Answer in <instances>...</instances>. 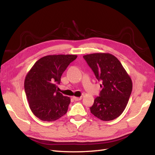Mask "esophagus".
Instances as JSON below:
<instances>
[{
	"label": "esophagus",
	"mask_w": 155,
	"mask_h": 155,
	"mask_svg": "<svg viewBox=\"0 0 155 155\" xmlns=\"http://www.w3.org/2000/svg\"><path fill=\"white\" fill-rule=\"evenodd\" d=\"M73 99L76 101H81L82 99V97H73Z\"/></svg>",
	"instance_id": "obj_1"
}]
</instances>
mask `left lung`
<instances>
[{"instance_id": "8db88e82", "label": "left lung", "mask_w": 155, "mask_h": 155, "mask_svg": "<svg viewBox=\"0 0 155 155\" xmlns=\"http://www.w3.org/2000/svg\"><path fill=\"white\" fill-rule=\"evenodd\" d=\"M100 81L102 90L95 98L91 113L104 121L114 120L123 113L133 89L132 80L117 57L109 53L83 56Z\"/></svg>"}]
</instances>
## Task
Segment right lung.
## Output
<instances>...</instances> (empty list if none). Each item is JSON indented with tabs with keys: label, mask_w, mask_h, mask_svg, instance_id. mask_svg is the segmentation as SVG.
<instances>
[{
	"label": "right lung",
	"mask_w": 155,
	"mask_h": 155,
	"mask_svg": "<svg viewBox=\"0 0 155 155\" xmlns=\"http://www.w3.org/2000/svg\"><path fill=\"white\" fill-rule=\"evenodd\" d=\"M75 54L48 55L39 59L28 71L25 91L31 111L43 121H54L68 110L71 98L57 89L61 76Z\"/></svg>",
	"instance_id": "1"
}]
</instances>
